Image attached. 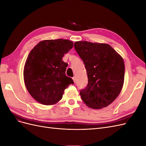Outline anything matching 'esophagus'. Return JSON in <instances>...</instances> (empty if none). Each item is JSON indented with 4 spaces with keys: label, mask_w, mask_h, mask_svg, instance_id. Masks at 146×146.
I'll list each match as a JSON object with an SVG mask.
<instances>
[{
    "label": "esophagus",
    "mask_w": 146,
    "mask_h": 146,
    "mask_svg": "<svg viewBox=\"0 0 146 146\" xmlns=\"http://www.w3.org/2000/svg\"><path fill=\"white\" fill-rule=\"evenodd\" d=\"M72 79H73V81H74V82L76 83V78L75 77H74L73 78H72Z\"/></svg>",
    "instance_id": "1"
}]
</instances>
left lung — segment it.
I'll list each match as a JSON object with an SVG mask.
<instances>
[{
	"instance_id": "1",
	"label": "left lung",
	"mask_w": 146,
	"mask_h": 146,
	"mask_svg": "<svg viewBox=\"0 0 146 146\" xmlns=\"http://www.w3.org/2000/svg\"><path fill=\"white\" fill-rule=\"evenodd\" d=\"M74 47L85 64L88 78L87 86L80 92L84 104L93 109L107 107L122 89V57L108 44L80 41L74 43Z\"/></svg>"
}]
</instances>
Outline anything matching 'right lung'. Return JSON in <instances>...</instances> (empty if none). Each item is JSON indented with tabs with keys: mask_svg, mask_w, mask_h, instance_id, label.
Returning <instances> with one entry per match:
<instances>
[{
	"mask_svg": "<svg viewBox=\"0 0 146 146\" xmlns=\"http://www.w3.org/2000/svg\"><path fill=\"white\" fill-rule=\"evenodd\" d=\"M68 39H47L39 42L30 51L24 68V80L30 94L45 105L56 104L64 91L74 82L66 76L68 63L63 56L73 47Z\"/></svg>",
	"mask_w": 146,
	"mask_h": 146,
	"instance_id": "1",
	"label": "right lung"
}]
</instances>
